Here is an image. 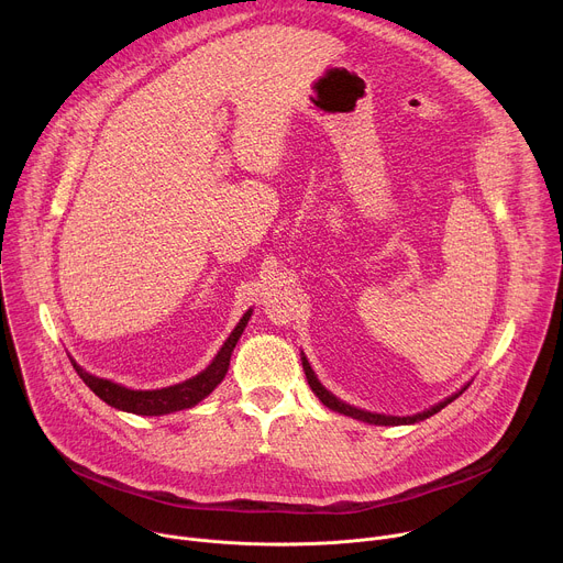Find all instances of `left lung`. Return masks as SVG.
<instances>
[{
  "label": "left lung",
  "instance_id": "8db88e82",
  "mask_svg": "<svg viewBox=\"0 0 563 563\" xmlns=\"http://www.w3.org/2000/svg\"><path fill=\"white\" fill-rule=\"evenodd\" d=\"M302 369H305V376H307V383H309V387H311V391L323 400V404L330 408V410H334V412H341V415H347V417H352V419H358V421H365V423H372V426H408V423H419V421H423V419H430L432 415H437V412H441L448 404H452L454 398H459L465 389H467V385L461 389V391H456V394H452L450 398H445V400H441L439 406H434V408H430V410H426V412H421V415H415V417H385V415H372V412H365V410H358V408H352V406H347V404H343V400H339L334 394H330L323 385L318 383V378L313 376V372H311V367H309V363H307V358L302 356Z\"/></svg>",
  "mask_w": 563,
  "mask_h": 563
}]
</instances>
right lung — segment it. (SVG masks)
Wrapping results in <instances>:
<instances>
[{"mask_svg":"<svg viewBox=\"0 0 563 563\" xmlns=\"http://www.w3.org/2000/svg\"><path fill=\"white\" fill-rule=\"evenodd\" d=\"M250 316H252V311H247L243 318H240V323L235 325V330L231 332V336L227 339V343L222 345V350L218 352V356L213 358V363L205 372H200L198 376H194L185 383L172 385V387L144 389V391L142 389H129V387H122L113 380L98 378V376L85 372L75 361H70V363H73L75 372L79 374V378H82L91 387V391L96 396H100L104 404H109L111 408L122 410V412H131V415H142V417L172 415V412L198 406L200 400L205 396H209L216 389V385L224 378L229 361H231V352H233L240 334H243Z\"/></svg>","mask_w":563,"mask_h":563,"instance_id":"add662e5","label":"right lung"}]
</instances>
